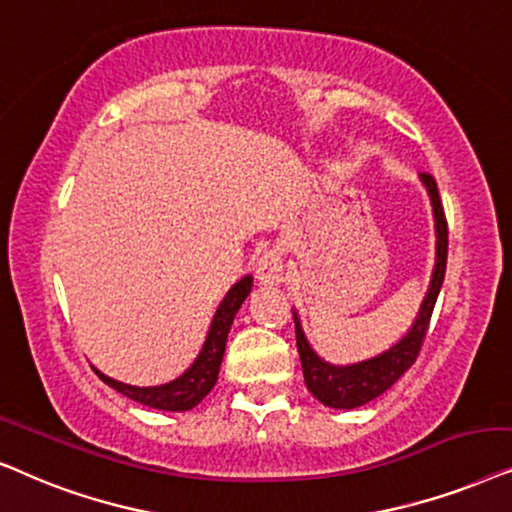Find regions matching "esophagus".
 I'll list each match as a JSON object with an SVG mask.
<instances>
[{"label": "esophagus", "instance_id": "34e87169", "mask_svg": "<svg viewBox=\"0 0 512 512\" xmlns=\"http://www.w3.org/2000/svg\"><path fill=\"white\" fill-rule=\"evenodd\" d=\"M257 281H260L262 285H278L283 283V257L281 252L276 250H267L264 255L257 260Z\"/></svg>", "mask_w": 512, "mask_h": 512}]
</instances>
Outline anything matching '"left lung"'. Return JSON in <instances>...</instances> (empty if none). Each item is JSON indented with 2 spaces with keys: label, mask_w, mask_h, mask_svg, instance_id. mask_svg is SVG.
<instances>
[{
  "label": "left lung",
  "mask_w": 512,
  "mask_h": 512,
  "mask_svg": "<svg viewBox=\"0 0 512 512\" xmlns=\"http://www.w3.org/2000/svg\"><path fill=\"white\" fill-rule=\"evenodd\" d=\"M421 185L426 187L428 199L433 206V220H435V267L431 274V283H428L426 297L419 306L417 318L410 330L398 339L393 346H388L386 351L377 353V356L358 360V363H346L335 365L330 360L320 358L309 339L304 335L302 320H299L297 309H292L295 316V332H297V351L299 360H302V372H304V384L309 388L311 395L320 400L325 407L332 410H356L370 403V400L379 398L381 393H386L395 381L414 365V360L419 356L421 342H424L428 323H431L433 306L438 302L442 281H445V269H447V220L445 210H442V201L438 194V185L431 175L421 173L419 175Z\"/></svg>",
  "instance_id": "8db88e82"
}]
</instances>
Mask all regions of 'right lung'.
Returning <instances> with one entry per match:
<instances>
[{"mask_svg": "<svg viewBox=\"0 0 512 512\" xmlns=\"http://www.w3.org/2000/svg\"><path fill=\"white\" fill-rule=\"evenodd\" d=\"M250 290H252L250 274H245L241 281L231 285L220 306H217L213 320H210L206 342H203L199 356L194 358V363L189 365L180 377L156 386H133V384H124V381L119 379L107 377V374L100 372L98 367H93L95 374H98L107 386H112L114 391H119L121 395H126V398L135 400V403L154 407V410H163V412L194 410V407L199 405L217 384V374H220L224 349H227L231 323H234L236 313L245 302V297L250 295Z\"/></svg>", "mask_w": 512, "mask_h": 512, "instance_id": "1", "label": "right lung"}]
</instances>
